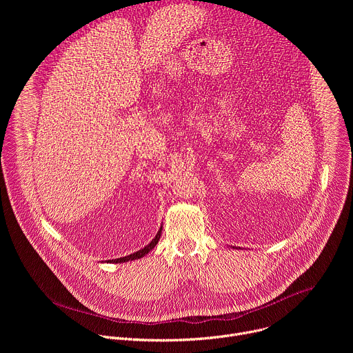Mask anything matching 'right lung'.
<instances>
[{
	"mask_svg": "<svg viewBox=\"0 0 353 353\" xmlns=\"http://www.w3.org/2000/svg\"><path fill=\"white\" fill-rule=\"evenodd\" d=\"M161 233H162V229L158 232V234L155 236V239L150 241L146 247H143L142 250H139V251H137V253H134V254H130V256H125V257H123V259H117V260H112L113 263H127V261H132V260H138V259H141V257H143L145 254H148L150 250H152L157 244H158V241H159V239H161Z\"/></svg>",
	"mask_w": 353,
	"mask_h": 353,
	"instance_id": "1",
	"label": "right lung"
}]
</instances>
